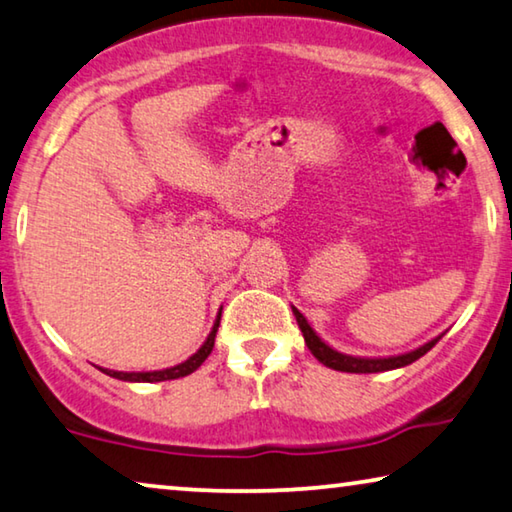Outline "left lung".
<instances>
[{
	"label": "left lung",
	"mask_w": 512,
	"mask_h": 512,
	"mask_svg": "<svg viewBox=\"0 0 512 512\" xmlns=\"http://www.w3.org/2000/svg\"><path fill=\"white\" fill-rule=\"evenodd\" d=\"M291 312H294L296 321H298V328L303 332L305 337V344L310 348L312 355L321 364H326V367L335 369V371H346V373H378V371H392V369H401V367H408L415 360H419L421 355H426L431 348L440 342L442 335L433 337L431 342L421 344L415 351H408V353H399V355H385V358H360V355H348L337 351V348H332L330 344L323 342V339L316 335L314 328L307 323V319L303 314H300L296 307H291Z\"/></svg>",
	"instance_id": "1"
}]
</instances>
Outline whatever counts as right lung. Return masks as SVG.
I'll list each match as a JSON object with an SVG mask.
<instances>
[{"label":"right lung","instance_id":"right-lung-1","mask_svg":"<svg viewBox=\"0 0 512 512\" xmlns=\"http://www.w3.org/2000/svg\"><path fill=\"white\" fill-rule=\"evenodd\" d=\"M221 310H223V307H221ZM221 310H218V314H216L212 332L207 335L205 344H202L189 360L175 364V367L157 369V371H113V369H102V367H97V369H100L102 373H107V376H111V378L125 380V383H161V380H175V378L189 376V373L196 371L200 364L207 360V355L212 353L214 339H216V332H218V323H221Z\"/></svg>","mask_w":512,"mask_h":512}]
</instances>
